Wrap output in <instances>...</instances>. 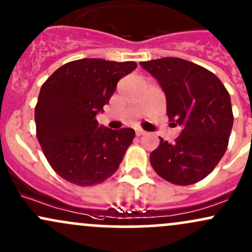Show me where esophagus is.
Wrapping results in <instances>:
<instances>
[{
	"label": "esophagus",
	"instance_id": "1",
	"mask_svg": "<svg viewBox=\"0 0 252 252\" xmlns=\"http://www.w3.org/2000/svg\"><path fill=\"white\" fill-rule=\"evenodd\" d=\"M142 135H146L145 130H141V129H137L136 130V136H142Z\"/></svg>",
	"mask_w": 252,
	"mask_h": 252
}]
</instances>
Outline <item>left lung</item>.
<instances>
[{
	"instance_id": "obj_1",
	"label": "left lung",
	"mask_w": 252,
	"mask_h": 252,
	"mask_svg": "<svg viewBox=\"0 0 252 252\" xmlns=\"http://www.w3.org/2000/svg\"><path fill=\"white\" fill-rule=\"evenodd\" d=\"M166 95L168 121L182 126L175 143L160 139L149 157L165 181L190 185L202 181L225 154L233 126L231 98L208 69L177 57L140 62Z\"/></svg>"
}]
</instances>
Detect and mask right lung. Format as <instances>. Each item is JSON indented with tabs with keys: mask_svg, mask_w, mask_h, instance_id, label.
<instances>
[{
	"mask_svg": "<svg viewBox=\"0 0 252 252\" xmlns=\"http://www.w3.org/2000/svg\"><path fill=\"white\" fill-rule=\"evenodd\" d=\"M135 62L99 59L71 61L44 82L34 109L37 139L50 166L80 187L103 183L120 167L135 131L98 126L117 82Z\"/></svg>",
	"mask_w": 252,
	"mask_h": 252,
	"instance_id": "obj_1",
	"label": "right lung"
}]
</instances>
